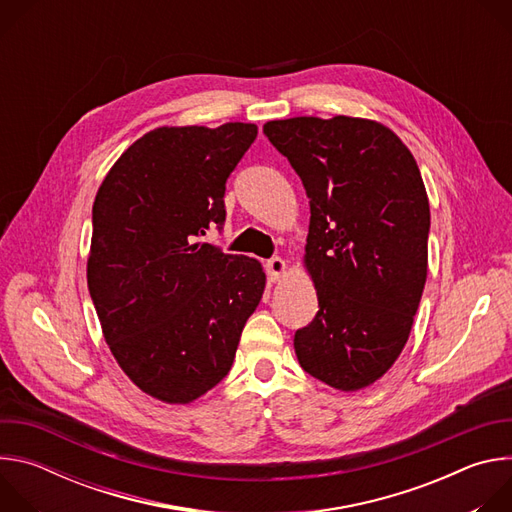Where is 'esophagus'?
<instances>
[{
    "label": "esophagus",
    "instance_id": "esophagus-1",
    "mask_svg": "<svg viewBox=\"0 0 512 512\" xmlns=\"http://www.w3.org/2000/svg\"><path fill=\"white\" fill-rule=\"evenodd\" d=\"M265 267H267V277H269L273 283H277V281L285 275V271H287V263H285L281 257L269 259Z\"/></svg>",
    "mask_w": 512,
    "mask_h": 512
}]
</instances>
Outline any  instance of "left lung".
<instances>
[{
    "label": "left lung",
    "mask_w": 512,
    "mask_h": 512,
    "mask_svg": "<svg viewBox=\"0 0 512 512\" xmlns=\"http://www.w3.org/2000/svg\"><path fill=\"white\" fill-rule=\"evenodd\" d=\"M263 133L310 198L304 267L318 314L296 332L300 367L352 393L399 358L427 277L429 200L407 145L348 115L267 121Z\"/></svg>",
    "instance_id": "obj_1"
}]
</instances>
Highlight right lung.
I'll use <instances>...</instances> for the list:
<instances>
[{
	"instance_id": "right-lung-1",
	"label": "right lung",
	"mask_w": 512,
	"mask_h": 512,
	"mask_svg": "<svg viewBox=\"0 0 512 512\" xmlns=\"http://www.w3.org/2000/svg\"><path fill=\"white\" fill-rule=\"evenodd\" d=\"M253 123L158 127L133 141L93 202L87 283L121 371L186 405L221 383L261 302L257 259L200 243L225 223V184Z\"/></svg>"
}]
</instances>
